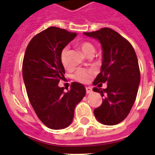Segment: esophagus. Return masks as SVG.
Instances as JSON below:
<instances>
[{
  "label": "esophagus",
  "instance_id": "esophagus-1",
  "mask_svg": "<svg viewBox=\"0 0 155 155\" xmlns=\"http://www.w3.org/2000/svg\"><path fill=\"white\" fill-rule=\"evenodd\" d=\"M92 92V88H90V87H87L86 88V93L87 94H90Z\"/></svg>",
  "mask_w": 155,
  "mask_h": 155
}]
</instances>
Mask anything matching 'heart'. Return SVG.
<instances>
[{"instance_id":"heart-1","label":"heart","mask_w":155,"mask_h":155,"mask_svg":"<svg viewBox=\"0 0 155 155\" xmlns=\"http://www.w3.org/2000/svg\"><path fill=\"white\" fill-rule=\"evenodd\" d=\"M79 47H80L81 50L82 51L83 53L86 56L93 55L94 52H95V50H96L95 46L89 41H84L82 43H81ZM68 48H64L61 52V62L63 67L65 69H67V70L71 68V66H70L68 62ZM92 74V72L91 71L80 69L75 74V79L79 81H81V82H88V81L90 80Z\"/></svg>"}]
</instances>
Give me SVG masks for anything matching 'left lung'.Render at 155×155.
Instances as JSON below:
<instances>
[{
  "mask_svg": "<svg viewBox=\"0 0 155 155\" xmlns=\"http://www.w3.org/2000/svg\"><path fill=\"white\" fill-rule=\"evenodd\" d=\"M84 34L98 40L103 49L101 70L93 84L107 83V88L92 89L104 97L94 114L104 125H117L128 116L137 96L140 72L137 54L126 39L110 28Z\"/></svg>",
  "mask_w": 155,
  "mask_h": 155,
  "instance_id": "obj_1",
  "label": "left lung"
}]
</instances>
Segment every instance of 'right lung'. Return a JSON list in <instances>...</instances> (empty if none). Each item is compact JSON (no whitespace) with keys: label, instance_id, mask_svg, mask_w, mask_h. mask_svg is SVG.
Masks as SVG:
<instances>
[{"label":"right lung","instance_id":"obj_1","mask_svg":"<svg viewBox=\"0 0 155 155\" xmlns=\"http://www.w3.org/2000/svg\"><path fill=\"white\" fill-rule=\"evenodd\" d=\"M76 36L51 26L34 36L25 52L22 77L29 100L40 120L51 129L71 125L75 107L86 93L78 82H73L67 92L58 85L65 74L61 52Z\"/></svg>","mask_w":155,"mask_h":155}]
</instances>
